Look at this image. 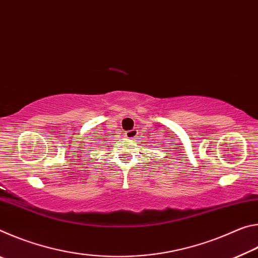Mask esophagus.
<instances>
[{"label":"esophagus","mask_w":258,"mask_h":258,"mask_svg":"<svg viewBox=\"0 0 258 258\" xmlns=\"http://www.w3.org/2000/svg\"><path fill=\"white\" fill-rule=\"evenodd\" d=\"M125 135H126V138H127V139H135V137H137V135H138V130L137 128H132V130H130V131H126Z\"/></svg>","instance_id":"1"}]
</instances>
